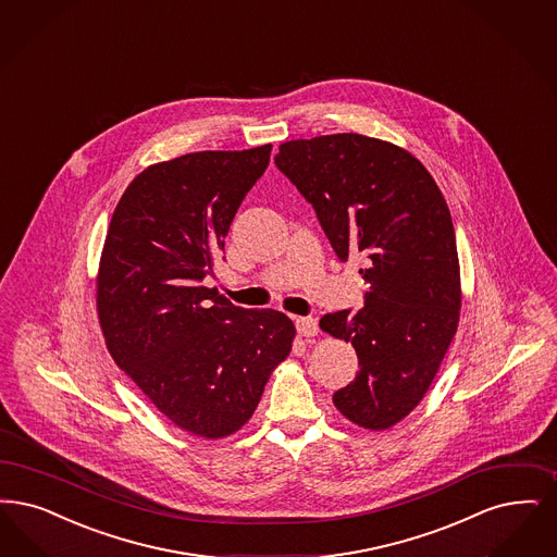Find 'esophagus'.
Returning a JSON list of instances; mask_svg holds the SVG:
<instances>
[{
	"label": "esophagus",
	"mask_w": 557,
	"mask_h": 557,
	"mask_svg": "<svg viewBox=\"0 0 557 557\" xmlns=\"http://www.w3.org/2000/svg\"><path fill=\"white\" fill-rule=\"evenodd\" d=\"M296 332L305 337H312L319 334V323L312 317H298L296 319Z\"/></svg>",
	"instance_id": "obj_1"
}]
</instances>
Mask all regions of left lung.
I'll use <instances>...</instances> for the list:
<instances>
[{"label": "left lung", "instance_id": "8db88e82", "mask_svg": "<svg viewBox=\"0 0 557 557\" xmlns=\"http://www.w3.org/2000/svg\"><path fill=\"white\" fill-rule=\"evenodd\" d=\"M275 165L311 202L337 259L364 261V307L330 312L319 327L352 342L360 364L335 392V408L383 431L423 400L458 327L460 263L447 202L417 157L362 134L289 140Z\"/></svg>", "mask_w": 557, "mask_h": 557}]
</instances>
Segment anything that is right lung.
Instances as JSON below:
<instances>
[{
  "mask_svg": "<svg viewBox=\"0 0 557 557\" xmlns=\"http://www.w3.org/2000/svg\"><path fill=\"white\" fill-rule=\"evenodd\" d=\"M269 156L263 145L149 165L117 202L101 252L97 312L115 364L161 414L207 440L252 417L296 334L284 312L202 286Z\"/></svg>",
  "mask_w": 557,
  "mask_h": 557,
  "instance_id": "right-lung-1",
  "label": "right lung"
}]
</instances>
